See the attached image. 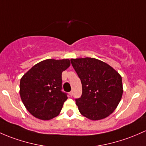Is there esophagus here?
Wrapping results in <instances>:
<instances>
[{
	"label": "esophagus",
	"mask_w": 146,
	"mask_h": 146,
	"mask_svg": "<svg viewBox=\"0 0 146 146\" xmlns=\"http://www.w3.org/2000/svg\"><path fill=\"white\" fill-rule=\"evenodd\" d=\"M69 95H70V96H73V92H69Z\"/></svg>",
	"instance_id": "1"
}]
</instances>
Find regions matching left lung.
<instances>
[{"instance_id": "obj_1", "label": "left lung", "mask_w": 146, "mask_h": 146, "mask_svg": "<svg viewBox=\"0 0 146 146\" xmlns=\"http://www.w3.org/2000/svg\"><path fill=\"white\" fill-rule=\"evenodd\" d=\"M82 83L81 97L76 99L80 113L92 120L109 116L122 99V77L104 61L94 58L71 59Z\"/></svg>"}]
</instances>
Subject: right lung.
I'll use <instances>...</instances> for the list:
<instances>
[{"label":"right lung","instance_id":"obj_1","mask_svg":"<svg viewBox=\"0 0 146 146\" xmlns=\"http://www.w3.org/2000/svg\"><path fill=\"white\" fill-rule=\"evenodd\" d=\"M69 59H46L33 66L20 80L19 94L27 110L34 117L49 120L60 113L67 94L61 91V73Z\"/></svg>","mask_w":146,"mask_h":146}]
</instances>
